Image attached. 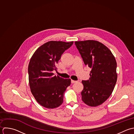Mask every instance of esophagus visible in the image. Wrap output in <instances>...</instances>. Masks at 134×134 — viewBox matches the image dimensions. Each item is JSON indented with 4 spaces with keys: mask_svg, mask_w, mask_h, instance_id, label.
<instances>
[{
    "mask_svg": "<svg viewBox=\"0 0 134 134\" xmlns=\"http://www.w3.org/2000/svg\"><path fill=\"white\" fill-rule=\"evenodd\" d=\"M76 82H77V81H75V80H71V83H76Z\"/></svg>",
    "mask_w": 134,
    "mask_h": 134,
    "instance_id": "esophagus-1",
    "label": "esophagus"
}]
</instances>
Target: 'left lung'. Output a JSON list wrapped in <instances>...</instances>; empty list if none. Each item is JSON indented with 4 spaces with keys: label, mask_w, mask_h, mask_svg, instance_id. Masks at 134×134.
Masks as SVG:
<instances>
[{
    "label": "left lung",
    "mask_w": 134,
    "mask_h": 134,
    "mask_svg": "<svg viewBox=\"0 0 134 134\" xmlns=\"http://www.w3.org/2000/svg\"><path fill=\"white\" fill-rule=\"evenodd\" d=\"M75 43L85 64L91 69L89 80L82 81V100L90 107L99 106L110 97L115 87L118 78L116 59L111 51L99 41Z\"/></svg>",
    "instance_id": "obj_1"
}]
</instances>
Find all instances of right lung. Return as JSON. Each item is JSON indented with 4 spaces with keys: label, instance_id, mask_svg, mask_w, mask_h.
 Here are the masks:
<instances>
[{
    "label": "right lung",
    "instance_id": "1",
    "mask_svg": "<svg viewBox=\"0 0 134 134\" xmlns=\"http://www.w3.org/2000/svg\"><path fill=\"white\" fill-rule=\"evenodd\" d=\"M74 42L51 41L39 47L31 57L29 66V82L31 91L42 107L54 109L63 102L64 94L71 84L70 79L55 76L56 64L63 53Z\"/></svg>",
    "mask_w": 134,
    "mask_h": 134
}]
</instances>
